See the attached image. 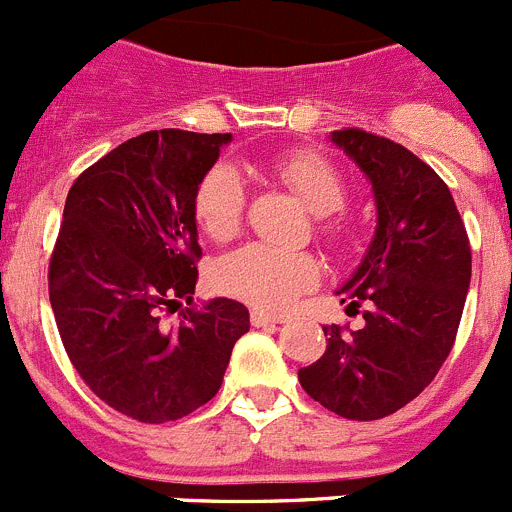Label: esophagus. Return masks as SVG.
I'll list each match as a JSON object with an SVG mask.
<instances>
[{
  "label": "esophagus",
  "instance_id": "1",
  "mask_svg": "<svg viewBox=\"0 0 512 512\" xmlns=\"http://www.w3.org/2000/svg\"><path fill=\"white\" fill-rule=\"evenodd\" d=\"M250 321L252 326H270V324H285V316H275V313H267V311H260V308H255V311L250 313Z\"/></svg>",
  "mask_w": 512,
  "mask_h": 512
}]
</instances>
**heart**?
I'll return each mask as SVG.
<instances>
[{
    "label": "heart",
    "instance_id": "b5f03b06",
    "mask_svg": "<svg viewBox=\"0 0 512 512\" xmlns=\"http://www.w3.org/2000/svg\"><path fill=\"white\" fill-rule=\"evenodd\" d=\"M267 173L296 193L311 214L329 216L347 204V183L331 163L313 153L278 155L267 163ZM245 183L232 165L206 170L193 193V216L201 232L214 242H227L245 219ZM321 237L339 242L344 229L339 222L321 219ZM321 267L308 252L278 250L267 245H247L222 257L214 267V285L227 296L239 298L265 311H285L301 293L319 283Z\"/></svg>",
    "mask_w": 512,
    "mask_h": 512
}]
</instances>
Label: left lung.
<instances>
[{"label":"left lung","mask_w":512,"mask_h":512,"mask_svg":"<svg viewBox=\"0 0 512 512\" xmlns=\"http://www.w3.org/2000/svg\"><path fill=\"white\" fill-rule=\"evenodd\" d=\"M331 142L370 178L377 229L336 290L365 324L324 326L326 352L298 370L303 390L336 416L377 421L411 403L457 339L472 250L451 191L431 165L388 137L336 130Z\"/></svg>","instance_id":"left-lung-1"}]
</instances>
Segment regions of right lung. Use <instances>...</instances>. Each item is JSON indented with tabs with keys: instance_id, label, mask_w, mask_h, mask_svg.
<instances>
[{
	"instance_id": "add662e5",
	"label": "right lung",
	"mask_w": 512,
	"mask_h": 512,
	"mask_svg": "<svg viewBox=\"0 0 512 512\" xmlns=\"http://www.w3.org/2000/svg\"><path fill=\"white\" fill-rule=\"evenodd\" d=\"M232 135L153 130L122 142L68 191L48 267L50 306L68 359L114 411L168 423L222 388L250 311L193 301L201 257L193 193Z\"/></svg>"
}]
</instances>
